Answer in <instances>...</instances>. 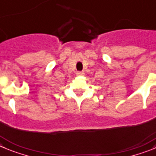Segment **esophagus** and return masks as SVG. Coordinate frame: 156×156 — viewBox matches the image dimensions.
Wrapping results in <instances>:
<instances>
[{
  "instance_id": "esophagus-1",
  "label": "esophagus",
  "mask_w": 156,
  "mask_h": 156,
  "mask_svg": "<svg viewBox=\"0 0 156 156\" xmlns=\"http://www.w3.org/2000/svg\"><path fill=\"white\" fill-rule=\"evenodd\" d=\"M77 75H78V76H84L85 75V71H78Z\"/></svg>"
}]
</instances>
